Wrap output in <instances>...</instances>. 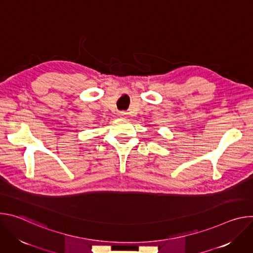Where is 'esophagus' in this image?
Segmentation results:
<instances>
[{
  "instance_id": "esophagus-1",
  "label": "esophagus",
  "mask_w": 253,
  "mask_h": 253,
  "mask_svg": "<svg viewBox=\"0 0 253 253\" xmlns=\"http://www.w3.org/2000/svg\"><path fill=\"white\" fill-rule=\"evenodd\" d=\"M119 116H120V117H125V116H126V112H120V113H119Z\"/></svg>"
}]
</instances>
